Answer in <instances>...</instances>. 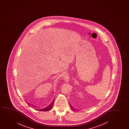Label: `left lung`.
I'll list each match as a JSON object with an SVG mask.
<instances>
[{
	"instance_id": "1",
	"label": "left lung",
	"mask_w": 129,
	"mask_h": 129,
	"mask_svg": "<svg viewBox=\"0 0 129 129\" xmlns=\"http://www.w3.org/2000/svg\"><path fill=\"white\" fill-rule=\"evenodd\" d=\"M73 109H74V108H73Z\"/></svg>"
}]
</instances>
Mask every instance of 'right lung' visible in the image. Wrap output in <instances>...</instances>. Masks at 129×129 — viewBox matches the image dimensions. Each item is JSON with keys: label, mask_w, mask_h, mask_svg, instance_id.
Here are the masks:
<instances>
[{"label": "right lung", "mask_w": 129, "mask_h": 129, "mask_svg": "<svg viewBox=\"0 0 129 129\" xmlns=\"http://www.w3.org/2000/svg\"><path fill=\"white\" fill-rule=\"evenodd\" d=\"M53 102H54V101H52V102L51 103V104H49L48 106H47L46 107H45L44 108H41V109H38V110H39V111H49V110L51 109L52 107V106L53 105Z\"/></svg>", "instance_id": "add662e5"}]
</instances>
